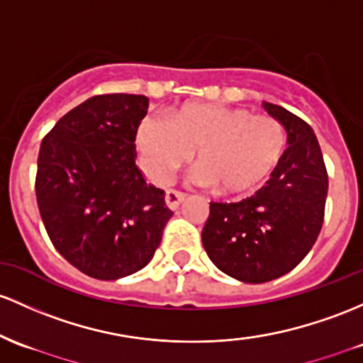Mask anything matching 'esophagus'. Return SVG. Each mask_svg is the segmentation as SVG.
<instances>
[{
  "mask_svg": "<svg viewBox=\"0 0 363 363\" xmlns=\"http://www.w3.org/2000/svg\"><path fill=\"white\" fill-rule=\"evenodd\" d=\"M186 200V194L181 193V191L177 189H167V194H165V201H167V206L169 208H179V205H181L182 201Z\"/></svg>",
  "mask_w": 363,
  "mask_h": 363,
  "instance_id": "esophagus-1",
  "label": "esophagus"
}]
</instances>
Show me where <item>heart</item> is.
Segmentation results:
<instances>
[{
	"instance_id": "obj_1",
	"label": "heart",
	"mask_w": 363,
	"mask_h": 363,
	"mask_svg": "<svg viewBox=\"0 0 363 363\" xmlns=\"http://www.w3.org/2000/svg\"><path fill=\"white\" fill-rule=\"evenodd\" d=\"M136 145L155 181H169L194 151V181L212 186L218 196H242L276 170L286 133L276 118L250 110L188 103L174 111L170 122L146 117Z\"/></svg>"
}]
</instances>
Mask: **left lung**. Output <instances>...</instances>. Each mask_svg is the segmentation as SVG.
<instances>
[{
    "mask_svg": "<svg viewBox=\"0 0 363 363\" xmlns=\"http://www.w3.org/2000/svg\"><path fill=\"white\" fill-rule=\"evenodd\" d=\"M267 113L284 125L288 148L260 191L238 203H210L201 233L217 269L238 281L260 284L300 264L322 229L328 170L312 127L279 105Z\"/></svg>",
    "mask_w": 363,
    "mask_h": 363,
    "instance_id": "1",
    "label": "left lung"
}]
</instances>
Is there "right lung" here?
Here are the masks:
<instances>
[{"mask_svg":"<svg viewBox=\"0 0 363 363\" xmlns=\"http://www.w3.org/2000/svg\"><path fill=\"white\" fill-rule=\"evenodd\" d=\"M143 94H98L72 108L41 143L39 213L57 252L86 276L115 281L150 264L172 217L165 191L136 165Z\"/></svg>","mask_w":363,"mask_h":363,"instance_id":"1","label":"right lung"}]
</instances>
